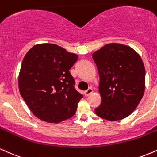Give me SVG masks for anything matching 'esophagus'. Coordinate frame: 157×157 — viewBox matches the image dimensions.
Masks as SVG:
<instances>
[{"instance_id":"obj_1","label":"esophagus","mask_w":157,"mask_h":157,"mask_svg":"<svg viewBox=\"0 0 157 157\" xmlns=\"http://www.w3.org/2000/svg\"><path fill=\"white\" fill-rule=\"evenodd\" d=\"M92 92H93V89H91V88H89V89H88L86 91H84V94H85V96L88 97V96H89V95L91 94Z\"/></svg>"}]
</instances>
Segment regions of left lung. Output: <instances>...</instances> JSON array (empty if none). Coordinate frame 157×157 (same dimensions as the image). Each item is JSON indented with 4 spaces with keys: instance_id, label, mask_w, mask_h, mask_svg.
Returning a JSON list of instances; mask_svg holds the SVG:
<instances>
[{
    "instance_id": "obj_1",
    "label": "left lung",
    "mask_w": 157,
    "mask_h": 157,
    "mask_svg": "<svg viewBox=\"0 0 157 157\" xmlns=\"http://www.w3.org/2000/svg\"><path fill=\"white\" fill-rule=\"evenodd\" d=\"M100 76L102 101L95 109L100 117L117 121L127 117L137 107L145 91V70L141 57L133 48L109 44L94 52Z\"/></svg>"
}]
</instances>
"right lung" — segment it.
<instances>
[{"mask_svg":"<svg viewBox=\"0 0 157 157\" xmlns=\"http://www.w3.org/2000/svg\"><path fill=\"white\" fill-rule=\"evenodd\" d=\"M78 56L55 44L34 46L26 53L18 77L21 95L35 117L57 123L75 115L82 95L69 69Z\"/></svg>","mask_w":157,"mask_h":157,"instance_id":"add662e5","label":"right lung"}]
</instances>
